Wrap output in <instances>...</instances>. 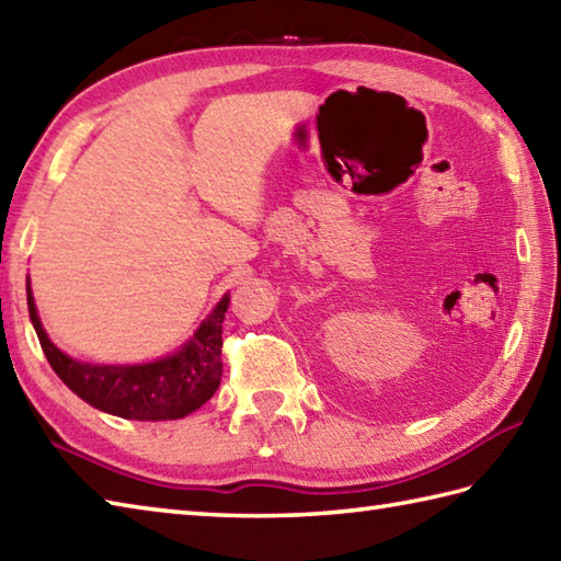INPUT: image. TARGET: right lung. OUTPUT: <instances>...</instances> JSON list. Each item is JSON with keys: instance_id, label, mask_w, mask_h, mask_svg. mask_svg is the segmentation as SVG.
<instances>
[{"instance_id": "1", "label": "right lung", "mask_w": 561, "mask_h": 561, "mask_svg": "<svg viewBox=\"0 0 561 561\" xmlns=\"http://www.w3.org/2000/svg\"><path fill=\"white\" fill-rule=\"evenodd\" d=\"M26 301L31 323L55 375L96 411L126 421H178L202 409L221 383V323L228 311V294L182 347L142 365H92L65 355L43 331L31 282H26Z\"/></svg>"}]
</instances>
